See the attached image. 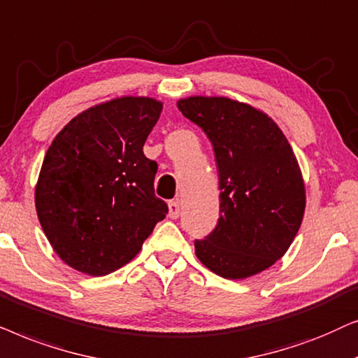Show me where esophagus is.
Segmentation results:
<instances>
[{
  "label": "esophagus",
  "mask_w": 358,
  "mask_h": 358,
  "mask_svg": "<svg viewBox=\"0 0 358 358\" xmlns=\"http://www.w3.org/2000/svg\"><path fill=\"white\" fill-rule=\"evenodd\" d=\"M169 216L171 219H176L180 216V203L178 201H170L169 203Z\"/></svg>",
  "instance_id": "obj_1"
}]
</instances>
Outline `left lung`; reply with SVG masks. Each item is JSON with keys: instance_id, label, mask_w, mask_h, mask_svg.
Segmentation results:
<instances>
[{"instance_id": "1", "label": "left lung", "mask_w": 358, "mask_h": 358, "mask_svg": "<svg viewBox=\"0 0 358 358\" xmlns=\"http://www.w3.org/2000/svg\"><path fill=\"white\" fill-rule=\"evenodd\" d=\"M178 109L211 141L221 189L216 227L194 241V254L222 278L260 273L282 259L303 221L306 194L292 145L250 104L189 96Z\"/></svg>"}]
</instances>
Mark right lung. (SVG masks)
I'll return each instance as SVG.
<instances>
[{
  "label": "right lung",
  "mask_w": 358,
  "mask_h": 358,
  "mask_svg": "<svg viewBox=\"0 0 358 358\" xmlns=\"http://www.w3.org/2000/svg\"><path fill=\"white\" fill-rule=\"evenodd\" d=\"M160 113L157 99L116 98L80 113L52 141L36 209L71 268L92 276L121 268L169 213L155 196L157 162L142 150Z\"/></svg>",
  "instance_id": "add662e5"
}]
</instances>
